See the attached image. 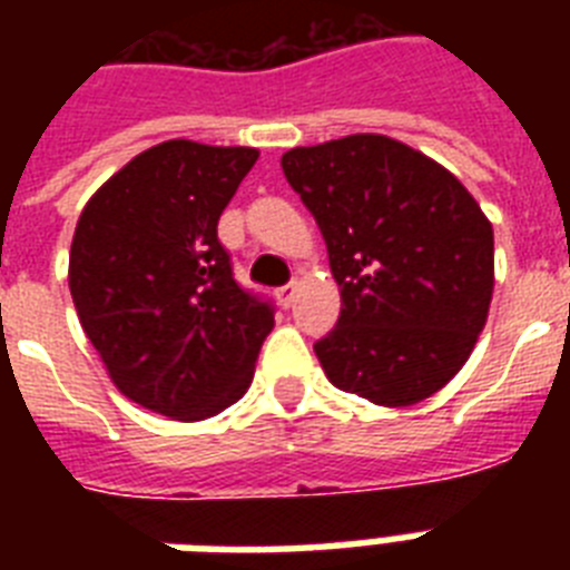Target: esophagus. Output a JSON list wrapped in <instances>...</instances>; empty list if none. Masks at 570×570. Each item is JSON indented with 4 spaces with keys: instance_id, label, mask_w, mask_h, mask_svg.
<instances>
[{
    "instance_id": "1",
    "label": "esophagus",
    "mask_w": 570,
    "mask_h": 570,
    "mask_svg": "<svg viewBox=\"0 0 570 570\" xmlns=\"http://www.w3.org/2000/svg\"><path fill=\"white\" fill-rule=\"evenodd\" d=\"M277 298H281V304H284V307H289V304H293V298H295V284L281 286V289H277Z\"/></svg>"
}]
</instances>
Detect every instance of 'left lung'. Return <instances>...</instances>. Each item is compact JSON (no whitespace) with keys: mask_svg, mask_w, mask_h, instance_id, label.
<instances>
[{"mask_svg":"<svg viewBox=\"0 0 570 570\" xmlns=\"http://www.w3.org/2000/svg\"><path fill=\"white\" fill-rule=\"evenodd\" d=\"M286 180L320 224L343 307L313 343L334 387L384 407L459 373L494 293V230L443 165L387 136L293 147Z\"/></svg>","mask_w":570,"mask_h":570,"instance_id":"obj_1","label":"left lung"}]
</instances>
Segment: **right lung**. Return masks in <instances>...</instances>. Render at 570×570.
I'll return each instance as SVG.
<instances>
[{"mask_svg":"<svg viewBox=\"0 0 570 570\" xmlns=\"http://www.w3.org/2000/svg\"><path fill=\"white\" fill-rule=\"evenodd\" d=\"M254 147L174 138L127 163L85 204L70 295L124 396L171 420H206L254 379L275 325L268 298L236 284L218 218Z\"/></svg>","mask_w":570,"mask_h":570,"instance_id":"right-lung-1","label":"right lung"}]
</instances>
